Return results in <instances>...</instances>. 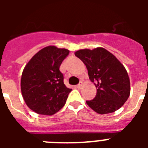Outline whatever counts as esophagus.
<instances>
[{
  "label": "esophagus",
  "instance_id": "obj_1",
  "mask_svg": "<svg viewBox=\"0 0 148 148\" xmlns=\"http://www.w3.org/2000/svg\"><path fill=\"white\" fill-rule=\"evenodd\" d=\"M82 86H83V83H82V82H80V83L78 84V85L76 86L77 87V88H78V89H81L82 87Z\"/></svg>",
  "mask_w": 148,
  "mask_h": 148
}]
</instances>
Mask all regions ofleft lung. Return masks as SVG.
<instances>
[{"instance_id":"1","label":"left lung","mask_w":148,"mask_h":148,"mask_svg":"<svg viewBox=\"0 0 148 148\" xmlns=\"http://www.w3.org/2000/svg\"><path fill=\"white\" fill-rule=\"evenodd\" d=\"M88 70L89 78L97 89L93 99L86 101L90 108L99 114L119 109L130 92V78L125 66L112 53L102 47L76 51Z\"/></svg>"}]
</instances>
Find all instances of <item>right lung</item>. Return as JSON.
I'll list each match as a JSON object with an SVG mask.
<instances>
[{"label":"right lung","mask_w":148,"mask_h":148,"mask_svg":"<svg viewBox=\"0 0 148 148\" xmlns=\"http://www.w3.org/2000/svg\"><path fill=\"white\" fill-rule=\"evenodd\" d=\"M69 53L68 49L49 46L36 53L23 69L22 95L35 113L51 116L64 106L72 89L64 84L59 68Z\"/></svg>","instance_id":"right-lung-1"}]
</instances>
